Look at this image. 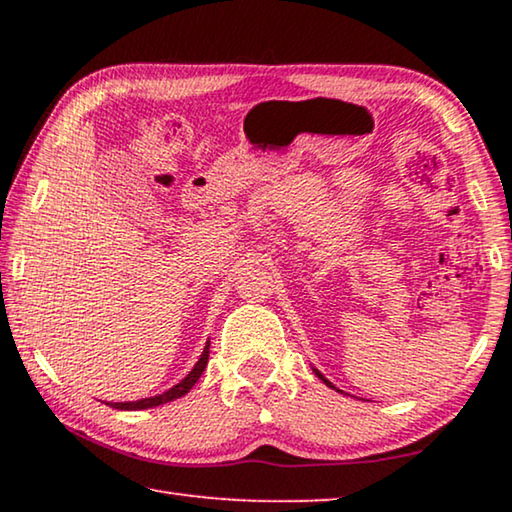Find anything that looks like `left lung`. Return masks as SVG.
Wrapping results in <instances>:
<instances>
[{
    "instance_id": "1",
    "label": "left lung",
    "mask_w": 512,
    "mask_h": 512,
    "mask_svg": "<svg viewBox=\"0 0 512 512\" xmlns=\"http://www.w3.org/2000/svg\"><path fill=\"white\" fill-rule=\"evenodd\" d=\"M314 372H316V375H318V377H320V379H323V381H325V384H327V386H329V388H334V384H332V381H329V379H325V377H323V375H320V372H318V370H314Z\"/></svg>"
}]
</instances>
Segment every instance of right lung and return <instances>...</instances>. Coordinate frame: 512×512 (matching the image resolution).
<instances>
[{"label": "right lung", "instance_id": "add662e5", "mask_svg": "<svg viewBox=\"0 0 512 512\" xmlns=\"http://www.w3.org/2000/svg\"><path fill=\"white\" fill-rule=\"evenodd\" d=\"M207 359H210V341H207L201 359L196 361V366L192 368V372H189V375L183 381H180V384L169 388L167 393L155 395V397H144V400H137V402H108V406H112V409H121V411H140V409H151V406H160V404L178 400V397H183V395L192 391V386L196 384L198 377L203 375V370L207 366Z\"/></svg>", "mask_w": 512, "mask_h": 512}]
</instances>
